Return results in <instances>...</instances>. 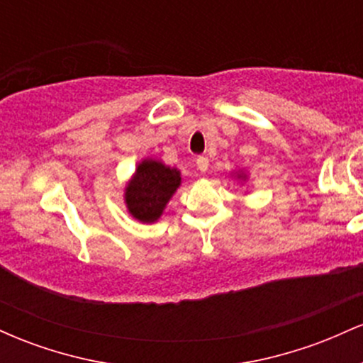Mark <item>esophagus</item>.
Listing matches in <instances>:
<instances>
[{
	"label": "esophagus",
	"instance_id": "esophagus-1",
	"mask_svg": "<svg viewBox=\"0 0 363 363\" xmlns=\"http://www.w3.org/2000/svg\"><path fill=\"white\" fill-rule=\"evenodd\" d=\"M196 165H198V169L201 170V172H206L208 170V158L206 157H198L196 158Z\"/></svg>",
	"mask_w": 363,
	"mask_h": 363
}]
</instances>
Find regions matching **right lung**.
<instances>
[{"instance_id": "obj_1", "label": "right lung", "mask_w": 363, "mask_h": 363, "mask_svg": "<svg viewBox=\"0 0 363 363\" xmlns=\"http://www.w3.org/2000/svg\"><path fill=\"white\" fill-rule=\"evenodd\" d=\"M179 184L181 172L177 169L165 167L162 162L143 160L126 187L129 213L140 222H155Z\"/></svg>"}]
</instances>
